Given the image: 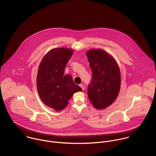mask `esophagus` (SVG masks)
I'll return each instance as SVG.
<instances>
[{
    "label": "esophagus",
    "mask_w": 156,
    "mask_h": 156,
    "mask_svg": "<svg viewBox=\"0 0 156 156\" xmlns=\"http://www.w3.org/2000/svg\"><path fill=\"white\" fill-rule=\"evenodd\" d=\"M79 86L81 87V88L82 89V90H84V89H85V87H84V85H83V84H80Z\"/></svg>",
    "instance_id": "obj_1"
}]
</instances>
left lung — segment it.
Returning <instances> with one entry per match:
<instances>
[{
    "instance_id": "left-lung-1",
    "label": "left lung",
    "mask_w": 156,
    "mask_h": 156,
    "mask_svg": "<svg viewBox=\"0 0 156 156\" xmlns=\"http://www.w3.org/2000/svg\"><path fill=\"white\" fill-rule=\"evenodd\" d=\"M92 77L88 94L92 106L104 109L115 101L121 87L119 68L113 57L101 48L87 51Z\"/></svg>"
}]
</instances>
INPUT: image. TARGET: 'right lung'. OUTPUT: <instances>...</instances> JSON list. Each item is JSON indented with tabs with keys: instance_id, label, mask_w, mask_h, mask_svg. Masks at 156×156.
I'll return each mask as SVG.
<instances>
[{
	"instance_id": "right-lung-1",
	"label": "right lung",
	"mask_w": 156,
	"mask_h": 156,
	"mask_svg": "<svg viewBox=\"0 0 156 156\" xmlns=\"http://www.w3.org/2000/svg\"><path fill=\"white\" fill-rule=\"evenodd\" d=\"M73 51L66 47L53 48L45 54L39 66L37 77L38 94L47 106L56 111L65 109L73 95L82 90L73 82L71 75H64Z\"/></svg>"
}]
</instances>
